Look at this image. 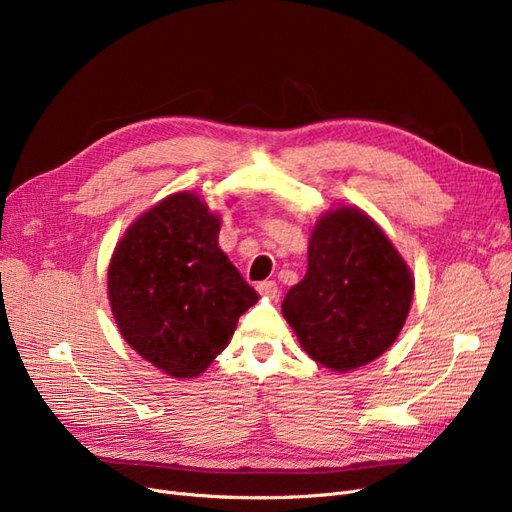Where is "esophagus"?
<instances>
[{"label": "esophagus", "instance_id": "esophagus-1", "mask_svg": "<svg viewBox=\"0 0 512 512\" xmlns=\"http://www.w3.org/2000/svg\"><path fill=\"white\" fill-rule=\"evenodd\" d=\"M256 290H258V294L267 296V298H277V294H279V288H277L275 281H260Z\"/></svg>", "mask_w": 512, "mask_h": 512}]
</instances>
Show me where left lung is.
I'll use <instances>...</instances> for the list:
<instances>
[{"instance_id":"obj_1","label":"left lung","mask_w":512,"mask_h":512,"mask_svg":"<svg viewBox=\"0 0 512 512\" xmlns=\"http://www.w3.org/2000/svg\"><path fill=\"white\" fill-rule=\"evenodd\" d=\"M411 298V271L390 239L360 209L339 207L317 222L307 273L281 311L317 364L345 373L392 347Z\"/></svg>"}]
</instances>
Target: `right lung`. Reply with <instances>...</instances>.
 <instances>
[{"instance_id":"obj_1","label":"right lung","mask_w":512,"mask_h":512,"mask_svg":"<svg viewBox=\"0 0 512 512\" xmlns=\"http://www.w3.org/2000/svg\"><path fill=\"white\" fill-rule=\"evenodd\" d=\"M220 220L178 192L116 245L108 294L122 337L171 377H197L231 341L258 294L218 245Z\"/></svg>"}]
</instances>
